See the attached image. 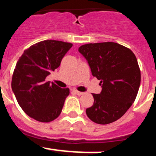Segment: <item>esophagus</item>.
I'll return each instance as SVG.
<instances>
[{
  "instance_id": "esophagus-1",
  "label": "esophagus",
  "mask_w": 156,
  "mask_h": 156,
  "mask_svg": "<svg viewBox=\"0 0 156 156\" xmlns=\"http://www.w3.org/2000/svg\"><path fill=\"white\" fill-rule=\"evenodd\" d=\"M74 92H75V94H76L77 95H78V96H81V95H82L83 94V92H81V91H78V90H74Z\"/></svg>"
}]
</instances>
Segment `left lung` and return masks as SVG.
I'll list each match as a JSON object with an SVG mask.
<instances>
[{"instance_id":"left-lung-1","label":"left lung","mask_w":156,"mask_h":156,"mask_svg":"<svg viewBox=\"0 0 156 156\" xmlns=\"http://www.w3.org/2000/svg\"><path fill=\"white\" fill-rule=\"evenodd\" d=\"M102 90L92 94L94 104L86 109L90 120L113 123L124 115L136 98L141 74L136 57L128 48L113 42L89 43L78 48Z\"/></svg>"}]
</instances>
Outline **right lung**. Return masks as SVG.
I'll return each mask as SVG.
<instances>
[{"label":"right lung","instance_id":"right-lung-1","mask_svg":"<svg viewBox=\"0 0 156 156\" xmlns=\"http://www.w3.org/2000/svg\"><path fill=\"white\" fill-rule=\"evenodd\" d=\"M72 44L58 40H44L26 49L16 62L11 87L18 104L29 116L48 123L61 113L69 88L46 81L60 66Z\"/></svg>","mask_w":156,"mask_h":156}]
</instances>
